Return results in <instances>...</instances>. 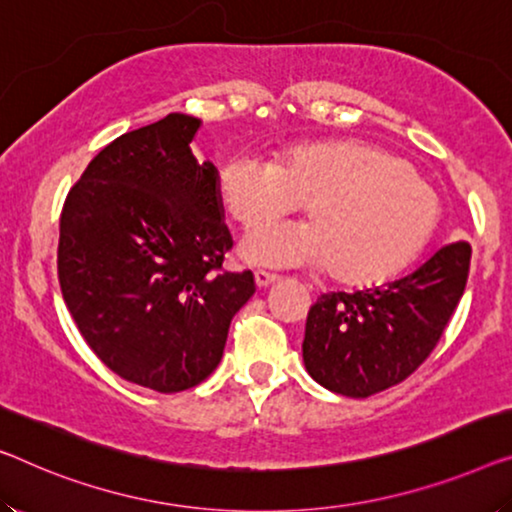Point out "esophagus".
I'll return each mask as SVG.
<instances>
[{"instance_id":"obj_1","label":"esophagus","mask_w":512,"mask_h":512,"mask_svg":"<svg viewBox=\"0 0 512 512\" xmlns=\"http://www.w3.org/2000/svg\"><path fill=\"white\" fill-rule=\"evenodd\" d=\"M278 280L276 273H269V271H255V285L262 289V287H269L273 282Z\"/></svg>"}]
</instances>
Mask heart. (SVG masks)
Listing matches in <instances>:
<instances>
[{
	"label": "heart",
	"mask_w": 512,
	"mask_h": 512,
	"mask_svg": "<svg viewBox=\"0 0 512 512\" xmlns=\"http://www.w3.org/2000/svg\"><path fill=\"white\" fill-rule=\"evenodd\" d=\"M218 197L243 232L285 218L305 202L310 223L264 230L243 257L266 266L331 269L354 287L402 271L437 230L439 197L402 158L363 142L289 149L276 165L253 156L227 163Z\"/></svg>",
	"instance_id": "obj_1"
}]
</instances>
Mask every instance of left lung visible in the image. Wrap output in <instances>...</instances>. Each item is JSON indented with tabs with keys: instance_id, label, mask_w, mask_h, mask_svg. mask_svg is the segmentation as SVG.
I'll return each instance as SVG.
<instances>
[{
	"instance_id": "left-lung-1",
	"label": "left lung",
	"mask_w": 512,
	"mask_h": 512,
	"mask_svg": "<svg viewBox=\"0 0 512 512\" xmlns=\"http://www.w3.org/2000/svg\"><path fill=\"white\" fill-rule=\"evenodd\" d=\"M469 264V241H453L404 278L322 294L305 322V370L347 398H368L414 375L462 299Z\"/></svg>"
}]
</instances>
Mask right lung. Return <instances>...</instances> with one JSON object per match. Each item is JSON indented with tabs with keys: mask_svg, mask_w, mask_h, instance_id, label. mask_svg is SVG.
<instances>
[{
	"mask_svg": "<svg viewBox=\"0 0 512 512\" xmlns=\"http://www.w3.org/2000/svg\"><path fill=\"white\" fill-rule=\"evenodd\" d=\"M200 119L172 112L110 142L68 190L57 276L66 308L121 379L179 393L223 358L250 271H225L232 236L218 174L190 142Z\"/></svg>",
	"mask_w": 512,
	"mask_h": 512,
	"instance_id": "add662e5",
	"label": "right lung"
}]
</instances>
